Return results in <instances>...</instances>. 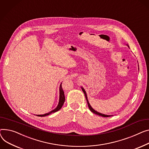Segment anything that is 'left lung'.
Instances as JSON below:
<instances>
[{
    "instance_id": "obj_1",
    "label": "left lung",
    "mask_w": 149,
    "mask_h": 149,
    "mask_svg": "<svg viewBox=\"0 0 149 149\" xmlns=\"http://www.w3.org/2000/svg\"><path fill=\"white\" fill-rule=\"evenodd\" d=\"M81 88H82V91H83V92H84V95H85V96H86V101H87V104H88V108H89V109H90V110L92 111V112H93V113H95V114H97V115H99V116H102V117H110V116H109V115H105V114H101V113H98V112H97V111H96L95 110H93V109L92 108V107L91 106V105H90V104H89V102H88V99H87V95H86V91H84V89L83 88V87H81Z\"/></svg>"
}]
</instances>
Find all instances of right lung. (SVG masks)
<instances>
[{
    "instance_id": "add662e5",
    "label": "right lung",
    "mask_w": 149,
    "mask_h": 149,
    "mask_svg": "<svg viewBox=\"0 0 149 149\" xmlns=\"http://www.w3.org/2000/svg\"><path fill=\"white\" fill-rule=\"evenodd\" d=\"M65 95H64V92L63 91L62 89V83L60 86V97H59V102H58V104L57 105V107L54 109V110H53V111L49 112L48 113H46L45 114H42V115H38V116H40V117H44V116H48L49 114H50L52 113H55L57 111H58L62 107L63 104H64V102H65Z\"/></svg>"
}]
</instances>
